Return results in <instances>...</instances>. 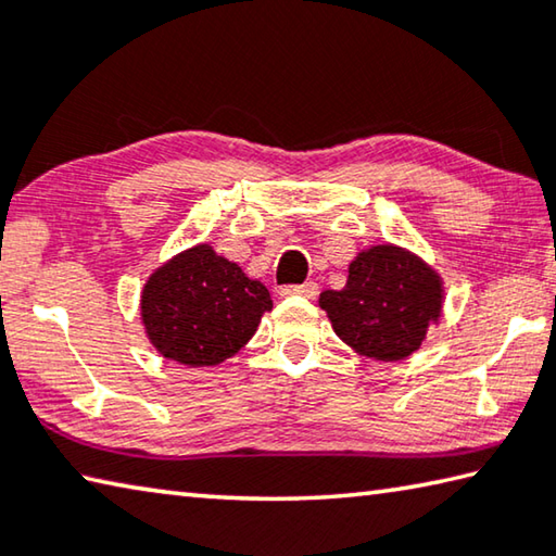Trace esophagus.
<instances>
[{
  "label": "esophagus",
  "instance_id": "esophagus-1",
  "mask_svg": "<svg viewBox=\"0 0 556 556\" xmlns=\"http://www.w3.org/2000/svg\"><path fill=\"white\" fill-rule=\"evenodd\" d=\"M318 294V285L316 281H304V285H289V287H281L279 289V296L281 299H289V296H306V299H314Z\"/></svg>",
  "mask_w": 556,
  "mask_h": 556
}]
</instances>
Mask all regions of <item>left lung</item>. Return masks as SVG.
I'll return each mask as SVG.
<instances>
[{"mask_svg": "<svg viewBox=\"0 0 556 556\" xmlns=\"http://www.w3.org/2000/svg\"><path fill=\"white\" fill-rule=\"evenodd\" d=\"M338 338L375 361H402L439 321L444 289L434 269L394 244H375L348 267L341 291L318 299Z\"/></svg>", "mask_w": 556, "mask_h": 556, "instance_id": "obj_1", "label": "left lung"}]
</instances>
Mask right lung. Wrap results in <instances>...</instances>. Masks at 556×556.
<instances>
[{
  "instance_id": "1",
  "label": "right lung",
  "mask_w": 556,
  "mask_h": 556,
  "mask_svg": "<svg viewBox=\"0 0 556 556\" xmlns=\"http://www.w3.org/2000/svg\"><path fill=\"white\" fill-rule=\"evenodd\" d=\"M271 308L267 287L235 262L195 244L159 267L142 291V324L166 361L208 368L255 336Z\"/></svg>"
}]
</instances>
